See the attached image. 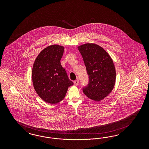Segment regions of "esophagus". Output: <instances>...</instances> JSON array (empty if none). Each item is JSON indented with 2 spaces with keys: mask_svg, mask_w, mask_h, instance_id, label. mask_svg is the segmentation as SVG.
Here are the masks:
<instances>
[{
  "mask_svg": "<svg viewBox=\"0 0 149 149\" xmlns=\"http://www.w3.org/2000/svg\"><path fill=\"white\" fill-rule=\"evenodd\" d=\"M74 84H75V85H78V84H79V80H75V81H74Z\"/></svg>",
  "mask_w": 149,
  "mask_h": 149,
  "instance_id": "obj_1",
  "label": "esophagus"
}]
</instances>
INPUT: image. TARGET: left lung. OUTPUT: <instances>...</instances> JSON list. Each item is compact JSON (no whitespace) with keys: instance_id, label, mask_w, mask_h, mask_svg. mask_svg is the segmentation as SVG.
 Listing matches in <instances>:
<instances>
[{"instance_id":"1","label":"left lung","mask_w":149,"mask_h":149,"mask_svg":"<svg viewBox=\"0 0 149 149\" xmlns=\"http://www.w3.org/2000/svg\"><path fill=\"white\" fill-rule=\"evenodd\" d=\"M86 66L89 81L82 88L86 96L99 101L112 91L116 80V71L113 60L99 45L86 44L78 47Z\"/></svg>"}]
</instances>
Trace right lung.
<instances>
[{"mask_svg":"<svg viewBox=\"0 0 149 149\" xmlns=\"http://www.w3.org/2000/svg\"><path fill=\"white\" fill-rule=\"evenodd\" d=\"M64 47L51 45L36 57L32 69V80L36 93L46 103L56 104L65 97L68 88L73 85L60 61Z\"/></svg>","mask_w":149,"mask_h":149,"instance_id":"right-lung-1","label":"right lung"}]
</instances>
